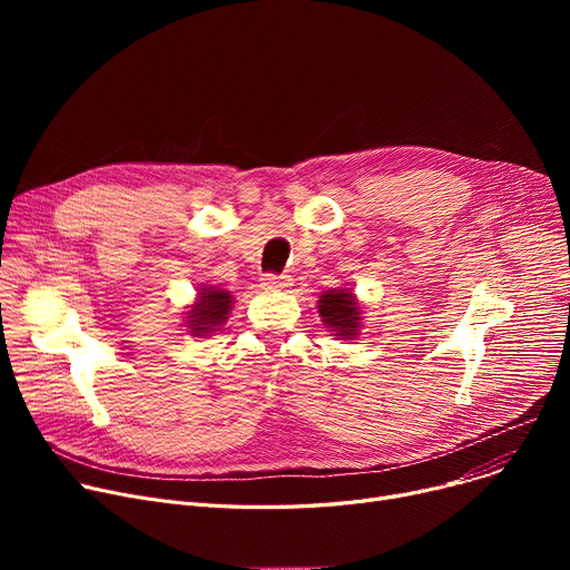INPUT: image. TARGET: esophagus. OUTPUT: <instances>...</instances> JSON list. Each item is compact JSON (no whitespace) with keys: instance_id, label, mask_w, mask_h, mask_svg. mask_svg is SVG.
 I'll return each mask as SVG.
<instances>
[{"instance_id":"1","label":"esophagus","mask_w":570,"mask_h":570,"mask_svg":"<svg viewBox=\"0 0 570 570\" xmlns=\"http://www.w3.org/2000/svg\"><path fill=\"white\" fill-rule=\"evenodd\" d=\"M261 286L265 291H282L291 286V277L288 275H275V273H267L261 277Z\"/></svg>"}]
</instances>
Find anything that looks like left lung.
<instances>
[{"label":"left lung","instance_id":"1","mask_svg":"<svg viewBox=\"0 0 570 570\" xmlns=\"http://www.w3.org/2000/svg\"><path fill=\"white\" fill-rule=\"evenodd\" d=\"M318 314L327 327H335V333L344 340L357 335V321L361 312L355 307V297L348 291H327L318 301Z\"/></svg>","mask_w":570,"mask_h":570}]
</instances>
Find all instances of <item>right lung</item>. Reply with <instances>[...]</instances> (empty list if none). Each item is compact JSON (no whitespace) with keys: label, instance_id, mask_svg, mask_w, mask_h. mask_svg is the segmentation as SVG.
Returning <instances> with one entry per match:
<instances>
[{"label":"right lung","instance_id":"add662e5","mask_svg":"<svg viewBox=\"0 0 570 570\" xmlns=\"http://www.w3.org/2000/svg\"><path fill=\"white\" fill-rule=\"evenodd\" d=\"M198 297L200 301L191 307V312L187 316L191 335H196V337L217 331V325H222L226 321L228 309H230L228 291L209 286V288H203V293Z\"/></svg>","mask_w":570,"mask_h":570}]
</instances>
